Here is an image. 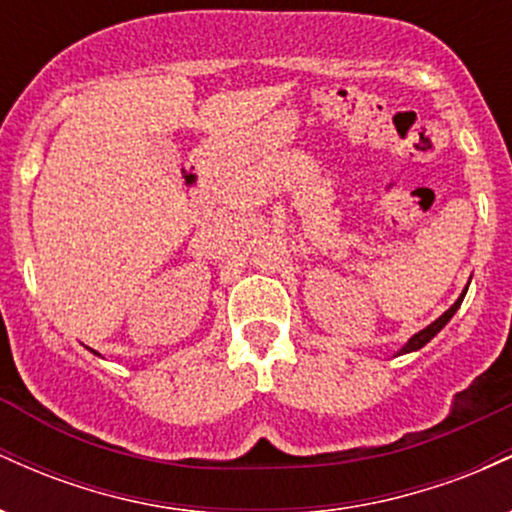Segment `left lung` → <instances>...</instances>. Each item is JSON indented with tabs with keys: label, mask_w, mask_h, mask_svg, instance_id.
Instances as JSON below:
<instances>
[{
	"label": "left lung",
	"mask_w": 512,
	"mask_h": 512,
	"mask_svg": "<svg viewBox=\"0 0 512 512\" xmlns=\"http://www.w3.org/2000/svg\"><path fill=\"white\" fill-rule=\"evenodd\" d=\"M467 289H469V284H467V286H464V291L460 293V298H457V301H455V303H452V305H450V308H448V310H445V313L438 317V320H433V322H431V325H428V327H424V330H421V332H416V334H414V337H411V339H409V342H407V344H404V346H402V349H399L395 356H402V354H411V351H419V349H424V346H426L428 342H431V339H433V337H436V334H438L440 330H443V327H445V325H448V322L452 320V315H455V313H457V310H460V305H462V301H464V293H467Z\"/></svg>",
	"instance_id": "8db88e82"
}]
</instances>
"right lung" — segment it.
Masks as SVG:
<instances>
[{"instance_id":"add662e5","label":"right lung","mask_w":512,"mask_h":512,"mask_svg":"<svg viewBox=\"0 0 512 512\" xmlns=\"http://www.w3.org/2000/svg\"><path fill=\"white\" fill-rule=\"evenodd\" d=\"M91 351H93V349H91ZM93 354H96V351H93Z\"/></svg>"}]
</instances>
